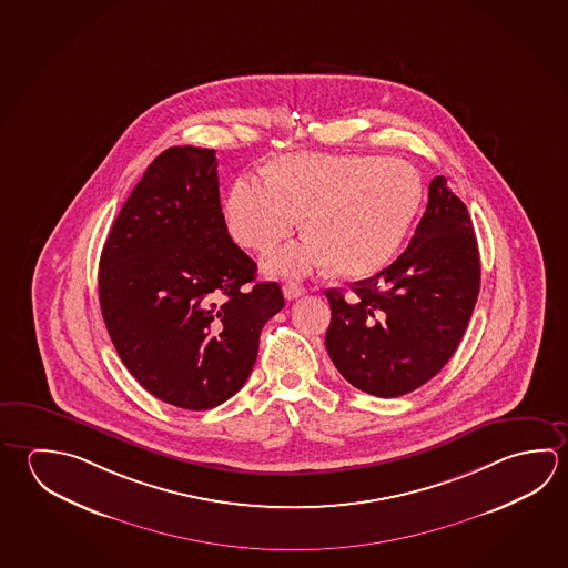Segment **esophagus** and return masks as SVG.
<instances>
[{
	"mask_svg": "<svg viewBox=\"0 0 568 568\" xmlns=\"http://www.w3.org/2000/svg\"><path fill=\"white\" fill-rule=\"evenodd\" d=\"M305 291H307V288L303 287L301 283H295V281H288V283L283 285V295H285V298H288V301L305 295Z\"/></svg>",
	"mask_w": 568,
	"mask_h": 568,
	"instance_id": "obj_1",
	"label": "esophagus"
}]
</instances>
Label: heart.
<instances>
[{
    "mask_svg": "<svg viewBox=\"0 0 568 568\" xmlns=\"http://www.w3.org/2000/svg\"><path fill=\"white\" fill-rule=\"evenodd\" d=\"M423 200L417 170L398 158L293 153L267 178L240 175L223 215L235 243L270 253L297 230L311 233L273 253L265 267L305 275L333 263L343 275H368L397 251Z\"/></svg>",
    "mask_w": 568,
    "mask_h": 568,
    "instance_id": "obj_1",
    "label": "heart"
}]
</instances>
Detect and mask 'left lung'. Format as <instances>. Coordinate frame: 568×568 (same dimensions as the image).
Here are the masks:
<instances>
[{"label":"left lung","instance_id":"1","mask_svg":"<svg viewBox=\"0 0 568 568\" xmlns=\"http://www.w3.org/2000/svg\"><path fill=\"white\" fill-rule=\"evenodd\" d=\"M478 288L480 261L467 205L438 175L428 185L427 211L398 260L353 283V301L338 288L325 291L328 357L368 395H407L453 357Z\"/></svg>","mask_w":568,"mask_h":568}]
</instances>
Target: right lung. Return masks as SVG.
I'll return each mask as SVG.
<instances>
[{
  "mask_svg": "<svg viewBox=\"0 0 568 568\" xmlns=\"http://www.w3.org/2000/svg\"><path fill=\"white\" fill-rule=\"evenodd\" d=\"M255 271L225 225L215 150L170 148L151 161L100 260L101 315L141 387L205 410L245 385L261 328L285 305Z\"/></svg>",
  "mask_w": 568,
  "mask_h": 568,
  "instance_id": "add662e5",
  "label": "right lung"
}]
</instances>
